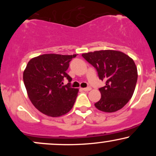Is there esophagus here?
<instances>
[{
	"instance_id": "1",
	"label": "esophagus",
	"mask_w": 156,
	"mask_h": 156,
	"mask_svg": "<svg viewBox=\"0 0 156 156\" xmlns=\"http://www.w3.org/2000/svg\"><path fill=\"white\" fill-rule=\"evenodd\" d=\"M81 89L83 91H85V92H88V91H90L92 89H91L90 87H87V88H83V89Z\"/></svg>"
}]
</instances>
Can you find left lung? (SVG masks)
Listing matches in <instances>:
<instances>
[{
    "mask_svg": "<svg viewBox=\"0 0 156 156\" xmlns=\"http://www.w3.org/2000/svg\"><path fill=\"white\" fill-rule=\"evenodd\" d=\"M82 56L98 71L105 85L99 89L101 98L94 103L98 110L115 112L125 106L133 96L138 73L133 60L121 51L105 50L83 53Z\"/></svg>",
    "mask_w": 156,
    "mask_h": 156,
    "instance_id": "1",
    "label": "left lung"
}]
</instances>
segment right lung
<instances>
[{
    "label": "right lung",
    "instance_id": "right-lung-1",
    "mask_svg": "<svg viewBox=\"0 0 156 156\" xmlns=\"http://www.w3.org/2000/svg\"><path fill=\"white\" fill-rule=\"evenodd\" d=\"M74 55L43 54L31 58L23 72V81L32 104L52 117L64 115L73 108L78 89L72 88L66 73ZM69 83L63 85V78Z\"/></svg>",
    "mask_w": 156,
    "mask_h": 156
}]
</instances>
